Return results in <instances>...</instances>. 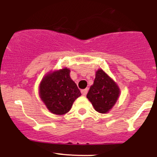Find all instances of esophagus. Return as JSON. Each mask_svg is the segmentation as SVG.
Segmentation results:
<instances>
[{
  "mask_svg": "<svg viewBox=\"0 0 157 157\" xmlns=\"http://www.w3.org/2000/svg\"><path fill=\"white\" fill-rule=\"evenodd\" d=\"M88 91H89V89H88V88H86V89L82 90V91H81V93H82V94L83 95V96H86V95L87 94Z\"/></svg>",
  "mask_w": 157,
  "mask_h": 157,
  "instance_id": "34e87169",
  "label": "esophagus"
}]
</instances>
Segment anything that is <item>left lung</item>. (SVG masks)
Wrapping results in <instances>:
<instances>
[{"label":"left lung","instance_id":"8db88e82","mask_svg":"<svg viewBox=\"0 0 157 157\" xmlns=\"http://www.w3.org/2000/svg\"><path fill=\"white\" fill-rule=\"evenodd\" d=\"M120 94V89L116 82L103 70L98 69L86 97L95 111L106 113L115 105Z\"/></svg>","mask_w":157,"mask_h":157}]
</instances>
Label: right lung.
Segmentation results:
<instances>
[{"instance_id": "add662e5", "label": "right lung", "mask_w": 157, "mask_h": 157, "mask_svg": "<svg viewBox=\"0 0 157 157\" xmlns=\"http://www.w3.org/2000/svg\"><path fill=\"white\" fill-rule=\"evenodd\" d=\"M80 95L70 77V69L66 67L46 74L39 85L40 98L48 111L56 115L68 113Z\"/></svg>"}]
</instances>
